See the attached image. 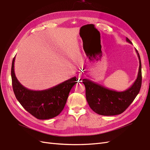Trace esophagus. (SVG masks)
Returning <instances> with one entry per match:
<instances>
[{"instance_id": "34e87169", "label": "esophagus", "mask_w": 150, "mask_h": 150, "mask_svg": "<svg viewBox=\"0 0 150 150\" xmlns=\"http://www.w3.org/2000/svg\"><path fill=\"white\" fill-rule=\"evenodd\" d=\"M79 79H81L83 78V76H82L81 75H79Z\"/></svg>"}]
</instances>
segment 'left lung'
<instances>
[{
	"mask_svg": "<svg viewBox=\"0 0 150 150\" xmlns=\"http://www.w3.org/2000/svg\"><path fill=\"white\" fill-rule=\"evenodd\" d=\"M126 41L132 44L127 38ZM136 52L139 60L138 74L134 83L127 90L117 91L88 79H83V83L86 88V98L89 106L96 114L106 116L122 114L139 93L142 83L141 62L139 54L136 49Z\"/></svg>",
	"mask_w": 150,
	"mask_h": 150,
	"instance_id": "obj_1",
	"label": "left lung"
}]
</instances>
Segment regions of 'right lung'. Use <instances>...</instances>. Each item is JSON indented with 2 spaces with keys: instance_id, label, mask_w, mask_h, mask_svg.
<instances>
[{
  "instance_id": "right-lung-1",
  "label": "right lung",
  "mask_w": 150,
  "mask_h": 150,
  "mask_svg": "<svg viewBox=\"0 0 150 150\" xmlns=\"http://www.w3.org/2000/svg\"><path fill=\"white\" fill-rule=\"evenodd\" d=\"M14 61L15 57L11 67L12 84L20 104L38 119H49L57 116L64 109L71 88L78 79L74 77L47 90H30L23 86L16 77Z\"/></svg>"
}]
</instances>
